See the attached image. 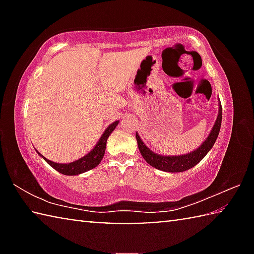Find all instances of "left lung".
Masks as SVG:
<instances>
[{
	"mask_svg": "<svg viewBox=\"0 0 254 254\" xmlns=\"http://www.w3.org/2000/svg\"><path fill=\"white\" fill-rule=\"evenodd\" d=\"M221 123H222V105L220 102V110H218V115L217 120L215 122L213 130L210 131L209 135L207 139L205 140V142L200 145V147L188 154H185V156H175V157H165V156H159V154L152 152L151 150H149L145 147L142 140L140 139V136L135 134L137 145H139V150L144 160L147 161L150 166H152L153 168L167 171V173H180V171L188 170L197 165L201 159H203L207 152L216 141L218 133H220L221 128Z\"/></svg>",
	"mask_w": 254,
	"mask_h": 254,
	"instance_id": "8db88e82",
	"label": "left lung"
}]
</instances>
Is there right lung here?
Returning a JSON list of instances; mask_svg holds the SVG:
<instances>
[{
  "mask_svg": "<svg viewBox=\"0 0 254 254\" xmlns=\"http://www.w3.org/2000/svg\"><path fill=\"white\" fill-rule=\"evenodd\" d=\"M118 124H119V121H115L114 123H112L111 126L106 128L105 132L103 133V135L101 136L100 141H98L97 144L95 145V148H94L88 154H86L85 157L80 158L79 160H76V161L70 162V163H57V162H53V161L48 160V159H46L45 157H42V158H44L45 160L48 162L54 169L59 171L60 174L67 175V176L79 175V174L85 173V171H88L93 168H95L98 163L102 161L103 157H104L107 137L110 136L112 131L114 130L115 127H117Z\"/></svg>",
  "mask_w": 254,
  "mask_h": 254,
  "instance_id": "add662e5",
  "label": "right lung"
}]
</instances>
